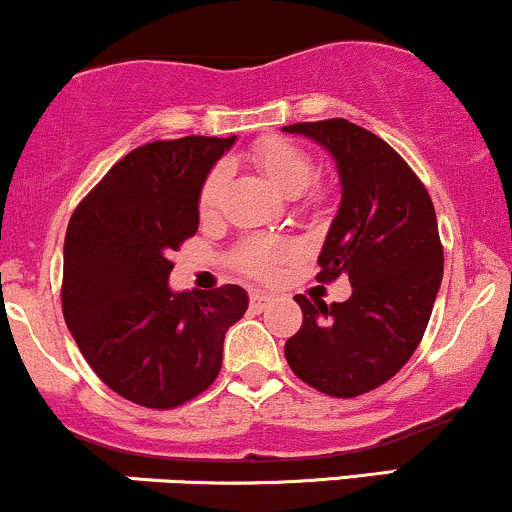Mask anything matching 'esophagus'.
<instances>
[{
  "label": "esophagus",
  "instance_id": "34e87169",
  "mask_svg": "<svg viewBox=\"0 0 512 512\" xmlns=\"http://www.w3.org/2000/svg\"><path fill=\"white\" fill-rule=\"evenodd\" d=\"M271 300L273 298L268 293H258V290H254V293L249 295V307L254 312H263L268 305H271Z\"/></svg>",
  "mask_w": 512,
  "mask_h": 512
}]
</instances>
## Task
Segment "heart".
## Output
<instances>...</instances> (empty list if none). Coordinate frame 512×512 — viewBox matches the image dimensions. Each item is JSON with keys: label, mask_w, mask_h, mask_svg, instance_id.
<instances>
[{"label": "heart", "mask_w": 512, "mask_h": 512, "mask_svg": "<svg viewBox=\"0 0 512 512\" xmlns=\"http://www.w3.org/2000/svg\"><path fill=\"white\" fill-rule=\"evenodd\" d=\"M249 158L280 195L298 197L305 190L310 202L322 197L320 190L310 185L312 175H315V161L295 141L283 139V136H266V139L256 141L254 148L249 151ZM224 183H227V170L224 168H214L207 173L205 183L200 188L202 214H212L217 210ZM290 251H293V246L285 239L246 241L239 249V254H236V266H239V271L249 273L254 278H271L278 263L285 261Z\"/></svg>", "instance_id": "1"}]
</instances>
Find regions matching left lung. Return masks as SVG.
<instances>
[{"label": "left lung", "instance_id": "8db88e82", "mask_svg": "<svg viewBox=\"0 0 512 512\" xmlns=\"http://www.w3.org/2000/svg\"><path fill=\"white\" fill-rule=\"evenodd\" d=\"M332 153L342 205L317 263V280L349 276L346 302L307 300L302 327L285 342L300 381L356 398L400 371L430 322L444 273L437 214L422 180L386 141L346 119L283 126Z\"/></svg>", "mask_w": 512, "mask_h": 512}]
</instances>
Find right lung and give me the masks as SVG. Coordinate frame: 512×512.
Instances as JSON below:
<instances>
[{"mask_svg": "<svg viewBox=\"0 0 512 512\" xmlns=\"http://www.w3.org/2000/svg\"><path fill=\"white\" fill-rule=\"evenodd\" d=\"M234 136H183L126 153L73 212L63 249V317L92 371L136 405L170 410L222 368L246 290L173 293L170 254L195 236L200 188Z\"/></svg>", "mask_w": 512, "mask_h": 512, "instance_id": "obj_1", "label": "right lung"}]
</instances>
